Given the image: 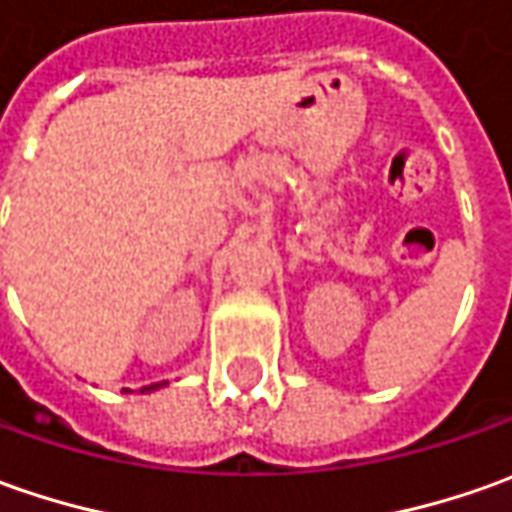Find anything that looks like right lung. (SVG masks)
Here are the masks:
<instances>
[{
	"instance_id": "right-lung-1",
	"label": "right lung",
	"mask_w": 512,
	"mask_h": 512,
	"mask_svg": "<svg viewBox=\"0 0 512 512\" xmlns=\"http://www.w3.org/2000/svg\"><path fill=\"white\" fill-rule=\"evenodd\" d=\"M164 385H167V382H152V385H144V388H141V394H152V391H158V388H164Z\"/></svg>"
}]
</instances>
